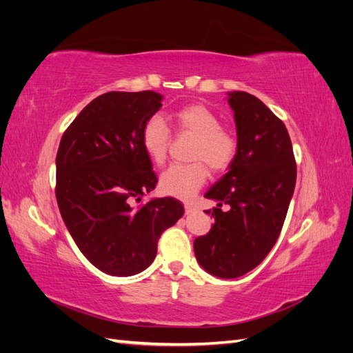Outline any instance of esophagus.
<instances>
[{"label": "esophagus", "mask_w": 353, "mask_h": 353, "mask_svg": "<svg viewBox=\"0 0 353 353\" xmlns=\"http://www.w3.org/2000/svg\"><path fill=\"white\" fill-rule=\"evenodd\" d=\"M184 209H185V213L188 215V213H191L194 210V206L191 205V203H184Z\"/></svg>", "instance_id": "obj_1"}]
</instances>
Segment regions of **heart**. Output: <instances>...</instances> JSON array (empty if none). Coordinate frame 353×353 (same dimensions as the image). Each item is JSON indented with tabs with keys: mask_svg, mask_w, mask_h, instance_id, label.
<instances>
[{
	"mask_svg": "<svg viewBox=\"0 0 353 353\" xmlns=\"http://www.w3.org/2000/svg\"><path fill=\"white\" fill-rule=\"evenodd\" d=\"M174 123L181 132L197 138L193 159L205 160L210 169L221 172L228 169L237 156V138L221 128V119L210 109L201 104L187 105L174 114ZM169 128L162 116L154 114L141 131V144L148 159L162 163L169 145ZM208 179V168L203 162L190 165H170L159 179L160 190L165 194L190 199Z\"/></svg>",
	"mask_w": 353,
	"mask_h": 353,
	"instance_id": "1",
	"label": "heart"
}]
</instances>
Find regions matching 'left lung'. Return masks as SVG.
<instances>
[{"label":"left lung","mask_w":353,"mask_h":353,"mask_svg":"<svg viewBox=\"0 0 353 353\" xmlns=\"http://www.w3.org/2000/svg\"><path fill=\"white\" fill-rule=\"evenodd\" d=\"M237 132V156L205 197L216 206L194 254L206 272L237 279L256 268L280 236L296 185V163L284 123L254 95L227 92ZM228 209L221 210V205Z\"/></svg>","instance_id":"obj_1"}]
</instances>
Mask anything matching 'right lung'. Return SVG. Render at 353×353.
<instances>
[{
  "instance_id": "obj_1",
  "label": "right lung",
  "mask_w": 353,
  "mask_h": 353,
  "mask_svg": "<svg viewBox=\"0 0 353 353\" xmlns=\"http://www.w3.org/2000/svg\"><path fill=\"white\" fill-rule=\"evenodd\" d=\"M153 91L105 92L63 134L56 157V199L73 241L95 268L114 276L140 274L157 240L184 215L174 197L137 205L157 184L141 144L144 123L162 108Z\"/></svg>"
}]
</instances>
